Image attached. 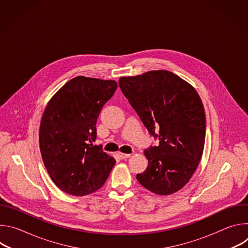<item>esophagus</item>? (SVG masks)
<instances>
[{
	"mask_svg": "<svg viewBox=\"0 0 248 248\" xmlns=\"http://www.w3.org/2000/svg\"><path fill=\"white\" fill-rule=\"evenodd\" d=\"M119 156L122 158V159H127V158H129L131 155L130 154H124V153H119Z\"/></svg>",
	"mask_w": 248,
	"mask_h": 248,
	"instance_id": "esophagus-1",
	"label": "esophagus"
}]
</instances>
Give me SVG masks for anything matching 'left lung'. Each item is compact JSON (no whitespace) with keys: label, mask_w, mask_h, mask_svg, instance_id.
I'll use <instances>...</instances> for the list:
<instances>
[{"label":"left lung","mask_w":248,"mask_h":248,"mask_svg":"<svg viewBox=\"0 0 248 248\" xmlns=\"http://www.w3.org/2000/svg\"><path fill=\"white\" fill-rule=\"evenodd\" d=\"M119 85L158 146L144 150L147 169L136 174L148 190L169 195L182 189L202 157L206 119L195 88L169 70L121 78Z\"/></svg>","instance_id":"left-lung-1"}]
</instances>
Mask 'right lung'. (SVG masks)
Returning <instances> with one entry per match:
<instances>
[{
	"label": "right lung",
	"mask_w": 248,
	"mask_h": 248,
	"mask_svg": "<svg viewBox=\"0 0 248 248\" xmlns=\"http://www.w3.org/2000/svg\"><path fill=\"white\" fill-rule=\"evenodd\" d=\"M117 87L115 80L77 77L47 105L40 124V151L50 178L65 193L83 196L98 190L116 164L92 142L100 112Z\"/></svg>",
	"instance_id": "obj_1"
}]
</instances>
